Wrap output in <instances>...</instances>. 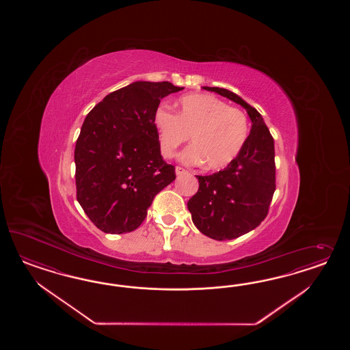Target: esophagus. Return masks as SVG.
I'll return each instance as SVG.
<instances>
[{"mask_svg": "<svg viewBox=\"0 0 350 350\" xmlns=\"http://www.w3.org/2000/svg\"><path fill=\"white\" fill-rule=\"evenodd\" d=\"M189 172L186 170H183V168H180V167H176V174L177 176H182V174H187Z\"/></svg>", "mask_w": 350, "mask_h": 350, "instance_id": "obj_1", "label": "esophagus"}]
</instances>
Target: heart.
I'll return each mask as SVG.
<instances>
[{
  "instance_id": "1",
  "label": "heart",
  "mask_w": 350,
  "mask_h": 350,
  "mask_svg": "<svg viewBox=\"0 0 350 350\" xmlns=\"http://www.w3.org/2000/svg\"><path fill=\"white\" fill-rule=\"evenodd\" d=\"M154 124L164 158H173L177 148L190 136L192 145L180 152V161L187 165L205 163L211 170H223L232 164L250 135V122L243 110L204 94L180 97L177 116L159 106L154 113Z\"/></svg>"
}]
</instances>
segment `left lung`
I'll return each instance as SVG.
<instances>
[{
    "instance_id": "obj_1",
    "label": "left lung",
    "mask_w": 350,
    "mask_h": 350,
    "mask_svg": "<svg viewBox=\"0 0 350 350\" xmlns=\"http://www.w3.org/2000/svg\"><path fill=\"white\" fill-rule=\"evenodd\" d=\"M243 106L252 120L237 159L211 176H196L199 190L187 202L192 222L214 240L250 232L267 217L275 190V142L259 111L226 88L202 87Z\"/></svg>"
}]
</instances>
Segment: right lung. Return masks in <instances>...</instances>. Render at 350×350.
<instances>
[{
    "mask_svg": "<svg viewBox=\"0 0 350 350\" xmlns=\"http://www.w3.org/2000/svg\"><path fill=\"white\" fill-rule=\"evenodd\" d=\"M170 82L138 81L106 96L87 114L75 150L77 200L103 232H132L176 178L160 155L154 113L182 91Z\"/></svg>",
    "mask_w": 350,
    "mask_h": 350,
    "instance_id": "right-lung-1",
    "label": "right lung"
}]
</instances>
